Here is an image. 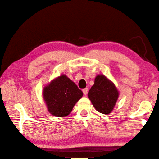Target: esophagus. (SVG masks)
I'll return each mask as SVG.
<instances>
[{
  "instance_id": "obj_1",
  "label": "esophagus",
  "mask_w": 159,
  "mask_h": 159,
  "mask_svg": "<svg viewBox=\"0 0 159 159\" xmlns=\"http://www.w3.org/2000/svg\"><path fill=\"white\" fill-rule=\"evenodd\" d=\"M82 92H83V93H84V95H87V92H88V88H84V89H83Z\"/></svg>"
}]
</instances>
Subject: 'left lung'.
I'll use <instances>...</instances> for the list:
<instances>
[{"label":"left lung","instance_id":"8db88e82","mask_svg":"<svg viewBox=\"0 0 159 159\" xmlns=\"http://www.w3.org/2000/svg\"><path fill=\"white\" fill-rule=\"evenodd\" d=\"M119 96L116 86L104 75H98L88 92V97L96 110L103 114L113 111Z\"/></svg>","mask_w":159,"mask_h":159}]
</instances>
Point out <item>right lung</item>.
<instances>
[{
	"instance_id": "1",
	"label": "right lung",
	"mask_w": 159,
	"mask_h": 159,
	"mask_svg": "<svg viewBox=\"0 0 159 159\" xmlns=\"http://www.w3.org/2000/svg\"><path fill=\"white\" fill-rule=\"evenodd\" d=\"M43 96L49 113L65 117L71 113L83 93L66 75H62L44 87Z\"/></svg>"
}]
</instances>
